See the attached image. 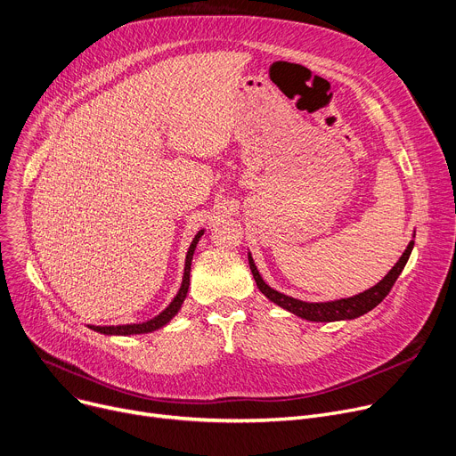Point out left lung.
<instances>
[{
    "mask_svg": "<svg viewBox=\"0 0 456 456\" xmlns=\"http://www.w3.org/2000/svg\"><path fill=\"white\" fill-rule=\"evenodd\" d=\"M414 237V233H412ZM414 240H411L407 244L405 252L402 254V257L398 259V263L389 270V273L385 275L379 283H376L374 287H370L365 292H360L353 297H343V299H334V301H322V303H308V301H301L296 299L292 296H287L283 292H277L272 287H268L265 283V279L261 277L252 254L248 252V263H250V270L254 273L256 285L257 289L277 306H281L285 310H289L294 316L306 320V322H320V323H329V322H346V320H356L363 314H367L369 310H372L374 306H378L385 296H387L395 285V281L398 279V275L402 273L403 266L409 261V256L412 252Z\"/></svg>",
    "mask_w": 456,
    "mask_h": 456,
    "instance_id": "left-lung-1",
    "label": "left lung"
}]
</instances>
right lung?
I'll return each instance as SVG.
<instances>
[{
  "label": "right lung",
  "mask_w": 456,
  "mask_h": 456,
  "mask_svg": "<svg viewBox=\"0 0 456 456\" xmlns=\"http://www.w3.org/2000/svg\"><path fill=\"white\" fill-rule=\"evenodd\" d=\"M204 228L197 232V235L193 237L190 248L186 252V261H184V273H183V283H181V289L177 292V296H175L171 299V303L160 312L157 314L155 318L148 320V322H142V323H129V325H110V327H96V325H87L91 330L94 332H100V334H106V336H133V334H148V332H153V330H159L162 329L164 325H167L175 316H177L186 296H188V289H190V272H191V259H193V254H195V248H197V242L200 240V237L204 235Z\"/></svg>",
  "instance_id": "add662e5"
}]
</instances>
